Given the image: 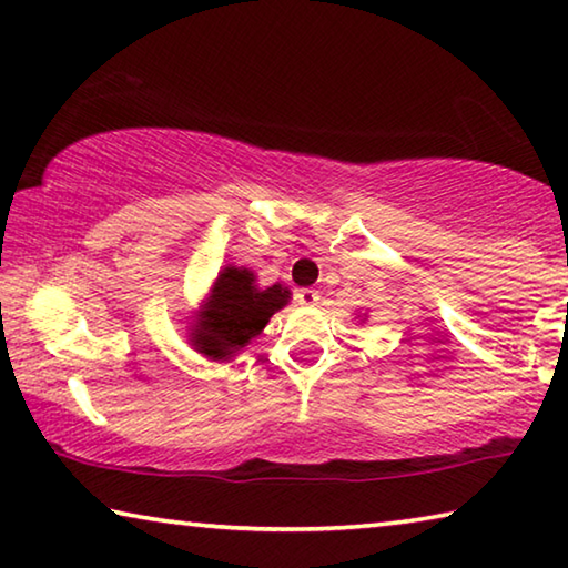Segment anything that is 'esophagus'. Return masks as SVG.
I'll return each instance as SVG.
<instances>
[{"label":"esophagus","mask_w":568,"mask_h":568,"mask_svg":"<svg viewBox=\"0 0 568 568\" xmlns=\"http://www.w3.org/2000/svg\"><path fill=\"white\" fill-rule=\"evenodd\" d=\"M321 301V293L313 291V287H303L301 293H297V303L301 305H315Z\"/></svg>","instance_id":"esophagus-1"}]
</instances>
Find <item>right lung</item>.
Returning <instances> with one entry per match:
<instances>
[{
    "label": "right lung",
    "mask_w": 568,
    "mask_h": 568,
    "mask_svg": "<svg viewBox=\"0 0 568 568\" xmlns=\"http://www.w3.org/2000/svg\"><path fill=\"white\" fill-rule=\"evenodd\" d=\"M291 301V291L271 285L261 291L247 267L227 265L210 287L197 323H192L190 341L207 358L227 361L261 335L267 321Z\"/></svg>",
    "instance_id": "1"
}]
</instances>
